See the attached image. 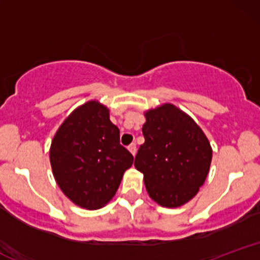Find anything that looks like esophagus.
Wrapping results in <instances>:
<instances>
[{"label": "esophagus", "instance_id": "1", "mask_svg": "<svg viewBox=\"0 0 260 260\" xmlns=\"http://www.w3.org/2000/svg\"><path fill=\"white\" fill-rule=\"evenodd\" d=\"M128 150H129V153L134 156V155L137 154V145H136V143H132V144L128 145Z\"/></svg>", "mask_w": 260, "mask_h": 260}]
</instances>
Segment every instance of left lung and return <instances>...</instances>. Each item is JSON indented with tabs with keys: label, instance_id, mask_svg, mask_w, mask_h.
<instances>
[{
	"label": "left lung",
	"instance_id": "1",
	"mask_svg": "<svg viewBox=\"0 0 260 260\" xmlns=\"http://www.w3.org/2000/svg\"><path fill=\"white\" fill-rule=\"evenodd\" d=\"M145 142L134 166L142 172L149 197L164 208H178L194 198L210 169L213 149L196 121L174 104L144 112Z\"/></svg>",
	"mask_w": 260,
	"mask_h": 260
}]
</instances>
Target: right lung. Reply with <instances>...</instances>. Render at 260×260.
Masks as SVG:
<instances>
[{
  "instance_id": "right-lung-1",
  "label": "right lung",
  "mask_w": 260,
  "mask_h": 260,
  "mask_svg": "<svg viewBox=\"0 0 260 260\" xmlns=\"http://www.w3.org/2000/svg\"><path fill=\"white\" fill-rule=\"evenodd\" d=\"M53 177L74 204L96 210L115 197L133 155L120 144V129L110 110L86 101L62 122L50 147Z\"/></svg>"
}]
</instances>
